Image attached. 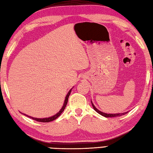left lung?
<instances>
[{
    "label": "left lung",
    "instance_id": "1",
    "mask_svg": "<svg viewBox=\"0 0 153 153\" xmlns=\"http://www.w3.org/2000/svg\"><path fill=\"white\" fill-rule=\"evenodd\" d=\"M91 104H92V106H93V107L94 110L95 111H96L97 112H98V113H99V114H100V115H102V116L105 117H106V118H108V117H120V116H122V115H124V114H126L128 112V111H127V112H123V113H117V114H107V113H105V112H103L102 111H99V109H97L96 107H95V106L94 105V104L93 103V102H92V101H91Z\"/></svg>",
    "mask_w": 153,
    "mask_h": 153
}]
</instances>
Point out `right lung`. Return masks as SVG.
Returning a JSON list of instances; mask_svg holds the SVG:
<instances>
[{
  "mask_svg": "<svg viewBox=\"0 0 153 153\" xmlns=\"http://www.w3.org/2000/svg\"><path fill=\"white\" fill-rule=\"evenodd\" d=\"M73 88H72L71 89V90L68 91V93H67V96H66L65 99V102H64V103H63V106H62L61 109H60V110L58 112H57L56 114L53 115V116L50 117H48V118H42V119H39V118H34V117H30V116H28V115H27V114H25V115H26V116L30 118V119H33V120H36V121H38V122L49 123V122L53 121V120H55L56 119H57V118H58V117L60 116V114H61L62 112L63 111H64L65 108V107H66V106H67V105L68 97H69V95H70V94H71V91H72V89H73ZM21 113H22V112H21Z\"/></svg>",
  "mask_w": 153,
  "mask_h": 153,
  "instance_id": "obj_1",
  "label": "right lung"
}]
</instances>
